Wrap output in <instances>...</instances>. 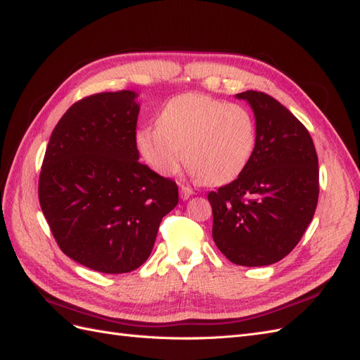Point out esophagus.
Masks as SVG:
<instances>
[{
  "label": "esophagus",
  "mask_w": 360,
  "mask_h": 360,
  "mask_svg": "<svg viewBox=\"0 0 360 360\" xmlns=\"http://www.w3.org/2000/svg\"><path fill=\"white\" fill-rule=\"evenodd\" d=\"M192 194H194V192H192V189L189 186H185V185L180 186V198L188 200Z\"/></svg>",
  "instance_id": "1"
}]
</instances>
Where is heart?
Segmentation results:
<instances>
[{
    "instance_id": "b5f03b06",
    "label": "heart",
    "mask_w": 360,
    "mask_h": 360,
    "mask_svg": "<svg viewBox=\"0 0 360 360\" xmlns=\"http://www.w3.org/2000/svg\"><path fill=\"white\" fill-rule=\"evenodd\" d=\"M257 122L240 103L188 93L163 105L157 127L137 131L136 145L151 169L177 172L185 160L206 185H224L248 168L257 148Z\"/></svg>"
}]
</instances>
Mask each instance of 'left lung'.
Masks as SVG:
<instances>
[{"instance_id": "left-lung-1", "label": "left lung", "mask_w": 360, "mask_h": 360, "mask_svg": "<svg viewBox=\"0 0 360 360\" xmlns=\"http://www.w3.org/2000/svg\"><path fill=\"white\" fill-rule=\"evenodd\" d=\"M255 112L257 148L238 179L207 194L212 238L233 264L269 266L290 253L313 220L318 154L307 128L271 96L236 94Z\"/></svg>"}]
</instances>
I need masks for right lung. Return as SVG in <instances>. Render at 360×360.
Here are the masks:
<instances>
[{
	"label": "right lung",
	"mask_w": 360,
	"mask_h": 360,
	"mask_svg": "<svg viewBox=\"0 0 360 360\" xmlns=\"http://www.w3.org/2000/svg\"><path fill=\"white\" fill-rule=\"evenodd\" d=\"M136 98L122 90L73 103L50 136L39 174V205L58 246L101 274L142 266L162 218L179 203L175 181L139 162Z\"/></svg>",
	"instance_id": "add662e5"
}]
</instances>
